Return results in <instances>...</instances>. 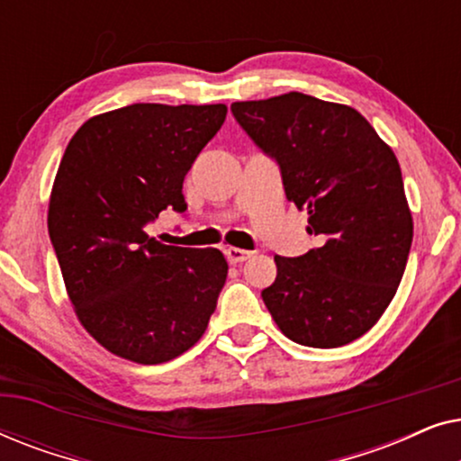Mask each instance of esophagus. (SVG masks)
<instances>
[{
  "label": "esophagus",
  "mask_w": 461,
  "mask_h": 461,
  "mask_svg": "<svg viewBox=\"0 0 461 461\" xmlns=\"http://www.w3.org/2000/svg\"><path fill=\"white\" fill-rule=\"evenodd\" d=\"M251 254H254V251H248V249H239V248H226V249H224V256H226V260H229L230 264L245 262V260H248V258H251Z\"/></svg>",
  "instance_id": "obj_1"
}]
</instances>
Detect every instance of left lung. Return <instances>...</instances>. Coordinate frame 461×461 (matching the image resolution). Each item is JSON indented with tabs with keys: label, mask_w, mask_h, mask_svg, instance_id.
Wrapping results in <instances>:
<instances>
[{
	"label": "left lung",
	"mask_w": 461,
	"mask_h": 461,
	"mask_svg": "<svg viewBox=\"0 0 461 461\" xmlns=\"http://www.w3.org/2000/svg\"><path fill=\"white\" fill-rule=\"evenodd\" d=\"M239 125L281 167L283 188L308 212L319 248L275 256L262 292L295 344L338 348L367 333L393 302L413 239L401 166L352 106L289 92L232 103Z\"/></svg>",
	"instance_id": "left-lung-1"
}]
</instances>
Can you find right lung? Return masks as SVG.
I'll return each mask as SVG.
<instances>
[{
  "mask_svg": "<svg viewBox=\"0 0 461 461\" xmlns=\"http://www.w3.org/2000/svg\"><path fill=\"white\" fill-rule=\"evenodd\" d=\"M224 119V104L138 103L87 119L62 155L50 239L79 323L113 355L172 361L216 311L222 251L163 245L144 226L186 210L182 182Z\"/></svg>",
  "mask_w": 461,
  "mask_h": 461,
  "instance_id": "1",
  "label": "right lung"
}]
</instances>
